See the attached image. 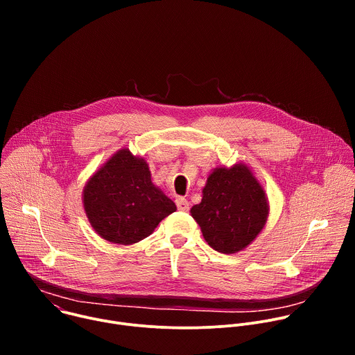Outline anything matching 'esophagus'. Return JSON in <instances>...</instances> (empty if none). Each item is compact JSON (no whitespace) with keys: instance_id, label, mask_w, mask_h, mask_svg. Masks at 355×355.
<instances>
[{"instance_id":"esophagus-1","label":"esophagus","mask_w":355,"mask_h":355,"mask_svg":"<svg viewBox=\"0 0 355 355\" xmlns=\"http://www.w3.org/2000/svg\"><path fill=\"white\" fill-rule=\"evenodd\" d=\"M175 204H177L180 211H182V212H188L189 211V202L185 198H181V196L175 199Z\"/></svg>"}]
</instances>
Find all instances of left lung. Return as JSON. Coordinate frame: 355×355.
I'll use <instances>...</instances> for the list:
<instances>
[{"instance_id": "1", "label": "left lung", "mask_w": 355, "mask_h": 355, "mask_svg": "<svg viewBox=\"0 0 355 355\" xmlns=\"http://www.w3.org/2000/svg\"><path fill=\"white\" fill-rule=\"evenodd\" d=\"M268 198L244 163L216 167L202 188V200L191 208L207 243L223 254L244 250L264 229Z\"/></svg>"}]
</instances>
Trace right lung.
I'll return each mask as SVG.
<instances>
[{
	"label": "right lung",
	"instance_id": "1",
	"mask_svg": "<svg viewBox=\"0 0 355 355\" xmlns=\"http://www.w3.org/2000/svg\"><path fill=\"white\" fill-rule=\"evenodd\" d=\"M83 207L96 234L123 245L146 239L177 211L174 202L151 182L147 162L126 147L88 178Z\"/></svg>",
	"mask_w": 355,
	"mask_h": 355
}]
</instances>
